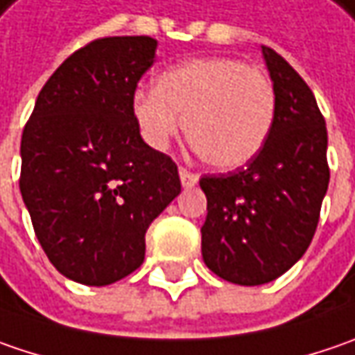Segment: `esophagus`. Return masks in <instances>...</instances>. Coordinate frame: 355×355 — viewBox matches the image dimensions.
<instances>
[{
	"label": "esophagus",
	"mask_w": 355,
	"mask_h": 355,
	"mask_svg": "<svg viewBox=\"0 0 355 355\" xmlns=\"http://www.w3.org/2000/svg\"><path fill=\"white\" fill-rule=\"evenodd\" d=\"M178 175H180V182H182V187H184V189L194 187V184L198 182V175H196V173H191V171H189V168H184V166H180V168H178Z\"/></svg>",
	"instance_id": "esophagus-1"
}]
</instances>
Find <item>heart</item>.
I'll list each match as a JSON object with an SVG mask.
<instances>
[{
    "label": "heart",
    "mask_w": 355,
    "mask_h": 355,
    "mask_svg": "<svg viewBox=\"0 0 355 355\" xmlns=\"http://www.w3.org/2000/svg\"><path fill=\"white\" fill-rule=\"evenodd\" d=\"M131 113L150 148L168 147L180 116L202 161L214 168H236L268 141L276 93L262 69L230 57H207L162 71L155 91H135Z\"/></svg>",
    "instance_id": "b5f03b06"
}]
</instances>
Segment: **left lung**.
Returning a JSON list of instances; mask_svg holds the SVG:
<instances>
[{
    "instance_id": "obj_1",
    "label": "left lung",
    "mask_w": 355,
    "mask_h": 355,
    "mask_svg": "<svg viewBox=\"0 0 355 355\" xmlns=\"http://www.w3.org/2000/svg\"><path fill=\"white\" fill-rule=\"evenodd\" d=\"M276 93L274 125L244 168L205 175V264L223 280L266 284L290 270L314 239L330 182L328 131L312 89L282 55L262 45Z\"/></svg>"
}]
</instances>
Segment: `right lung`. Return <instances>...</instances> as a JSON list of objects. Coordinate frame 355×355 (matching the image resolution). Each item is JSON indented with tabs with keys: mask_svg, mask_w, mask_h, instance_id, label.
I'll list each match as a JSON object with an SVG mask.
<instances>
[{
	"mask_svg": "<svg viewBox=\"0 0 355 355\" xmlns=\"http://www.w3.org/2000/svg\"><path fill=\"white\" fill-rule=\"evenodd\" d=\"M155 49L147 35L87 43L47 79L25 123L19 191L41 248L79 284L139 268L148 224L180 193L175 161L148 147L131 113Z\"/></svg>",
	"mask_w": 355,
	"mask_h": 355,
	"instance_id": "right-lung-1",
	"label": "right lung"
}]
</instances>
